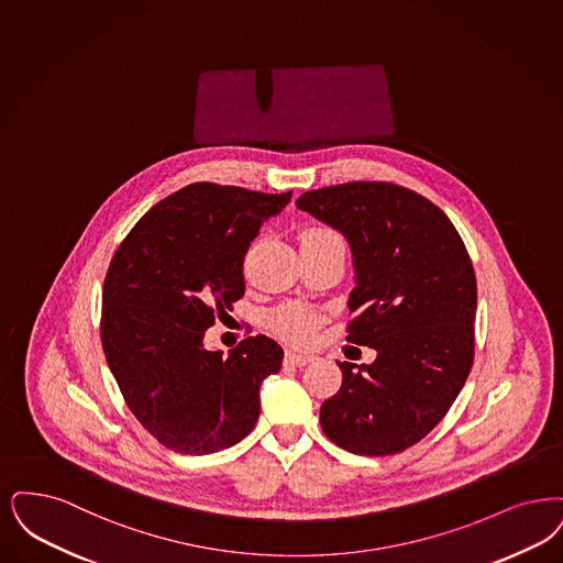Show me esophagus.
Here are the masks:
<instances>
[{"label": "esophagus", "instance_id": "obj_1", "mask_svg": "<svg viewBox=\"0 0 563 563\" xmlns=\"http://www.w3.org/2000/svg\"><path fill=\"white\" fill-rule=\"evenodd\" d=\"M312 361H314V356H312V354H303V352L287 350V354H285V362L292 364V366H306L308 362Z\"/></svg>", "mask_w": 563, "mask_h": 563}]
</instances>
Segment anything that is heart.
I'll return each mask as SVG.
<instances>
[{"instance_id":"1","label":"heart","mask_w":563,"mask_h":563,"mask_svg":"<svg viewBox=\"0 0 563 563\" xmlns=\"http://www.w3.org/2000/svg\"><path fill=\"white\" fill-rule=\"evenodd\" d=\"M310 236H333V234L322 228H312L301 234V239H310ZM316 322H318V318L314 312L308 308H301V306H285V308L276 310L271 318L272 329L280 338L289 339L295 343H303L312 338Z\"/></svg>"}]
</instances>
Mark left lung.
<instances>
[{"instance_id": "8db88e82", "label": "left lung", "mask_w": 563, "mask_h": 563, "mask_svg": "<svg viewBox=\"0 0 563 563\" xmlns=\"http://www.w3.org/2000/svg\"><path fill=\"white\" fill-rule=\"evenodd\" d=\"M295 205L350 243L347 341L377 352L373 364L339 362L343 382L320 406L322 431L354 454L402 452L444 419L472 371L470 253L440 207L396 184H339Z\"/></svg>"}]
</instances>
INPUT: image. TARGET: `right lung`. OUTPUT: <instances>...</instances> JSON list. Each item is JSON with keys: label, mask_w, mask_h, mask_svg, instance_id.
Returning a JSON list of instances; mask_svg holds the SVG:
<instances>
[{"label": "right lung", "mask_w": 563, "mask_h": 563, "mask_svg": "<svg viewBox=\"0 0 563 563\" xmlns=\"http://www.w3.org/2000/svg\"><path fill=\"white\" fill-rule=\"evenodd\" d=\"M291 195L190 184L151 207L113 255L104 356L135 419L174 452L230 449L257 423L260 385L280 371L283 347L257 335L225 356L202 338L245 295L249 245Z\"/></svg>", "instance_id": "obj_1"}]
</instances>
